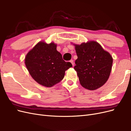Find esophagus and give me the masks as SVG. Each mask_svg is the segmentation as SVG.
<instances>
[{
	"mask_svg": "<svg viewBox=\"0 0 131 131\" xmlns=\"http://www.w3.org/2000/svg\"><path fill=\"white\" fill-rule=\"evenodd\" d=\"M70 62L72 63V65H73V66H74V61L73 60V59H72V60H70Z\"/></svg>",
	"mask_w": 131,
	"mask_h": 131,
	"instance_id": "1",
	"label": "esophagus"
}]
</instances>
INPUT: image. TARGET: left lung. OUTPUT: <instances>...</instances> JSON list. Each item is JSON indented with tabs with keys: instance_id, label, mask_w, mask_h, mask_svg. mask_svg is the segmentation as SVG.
Segmentation results:
<instances>
[{
	"instance_id": "obj_1",
	"label": "left lung",
	"mask_w": 131,
	"mask_h": 131,
	"mask_svg": "<svg viewBox=\"0 0 131 131\" xmlns=\"http://www.w3.org/2000/svg\"><path fill=\"white\" fill-rule=\"evenodd\" d=\"M74 46L78 59L74 68L77 71L81 85L89 90L101 88L110 76L112 56L94 41Z\"/></svg>"
}]
</instances>
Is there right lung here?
<instances>
[{
  "instance_id": "obj_1",
  "label": "right lung",
  "mask_w": 131,
  "mask_h": 131,
  "mask_svg": "<svg viewBox=\"0 0 131 131\" xmlns=\"http://www.w3.org/2000/svg\"><path fill=\"white\" fill-rule=\"evenodd\" d=\"M56 48L54 42H39L25 57V64L31 77L38 84L48 88L60 82L66 70L72 67L70 62L63 60Z\"/></svg>"
}]
</instances>
